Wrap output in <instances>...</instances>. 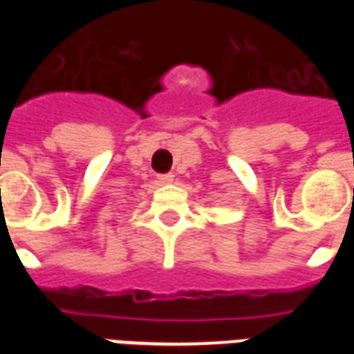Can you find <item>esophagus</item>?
<instances>
[{
    "label": "esophagus",
    "instance_id": "esophagus-1",
    "mask_svg": "<svg viewBox=\"0 0 354 354\" xmlns=\"http://www.w3.org/2000/svg\"><path fill=\"white\" fill-rule=\"evenodd\" d=\"M157 180H159L161 184H170V182L174 180V176H172V174H161V176L157 178Z\"/></svg>",
    "mask_w": 354,
    "mask_h": 354
}]
</instances>
